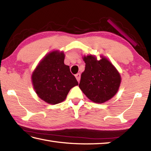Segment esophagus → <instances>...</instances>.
<instances>
[{
	"label": "esophagus",
	"mask_w": 151,
	"mask_h": 151,
	"mask_svg": "<svg viewBox=\"0 0 151 151\" xmlns=\"http://www.w3.org/2000/svg\"><path fill=\"white\" fill-rule=\"evenodd\" d=\"M75 77L76 78V80H77V81L79 82V81H80V79H81V74L77 73L76 75H75Z\"/></svg>",
	"instance_id": "obj_1"
}]
</instances>
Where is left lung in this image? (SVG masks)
I'll return each mask as SVG.
<instances>
[{
    "mask_svg": "<svg viewBox=\"0 0 151 151\" xmlns=\"http://www.w3.org/2000/svg\"><path fill=\"white\" fill-rule=\"evenodd\" d=\"M84 56L85 71L81 74L79 88L88 99L104 103L116 94L121 82V75L114 66L103 56Z\"/></svg>",
    "mask_w": 151,
    "mask_h": 151,
    "instance_id": "8db88e82",
    "label": "left lung"
}]
</instances>
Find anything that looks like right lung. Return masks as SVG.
I'll return each mask as SVG.
<instances>
[{"mask_svg":"<svg viewBox=\"0 0 151 151\" xmlns=\"http://www.w3.org/2000/svg\"><path fill=\"white\" fill-rule=\"evenodd\" d=\"M65 53L53 50L38 64L32 74V83L38 96L46 103L56 104L64 101L68 92L78 85L70 73L69 66L65 65Z\"/></svg>","mask_w":151,"mask_h":151,"instance_id":"add662e5","label":"right lung"}]
</instances>
